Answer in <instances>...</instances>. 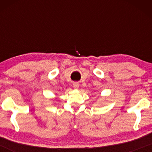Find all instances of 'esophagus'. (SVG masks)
Wrapping results in <instances>:
<instances>
[{"mask_svg":"<svg viewBox=\"0 0 152 152\" xmlns=\"http://www.w3.org/2000/svg\"><path fill=\"white\" fill-rule=\"evenodd\" d=\"M73 86H74V88L77 89V88H78V86H79V84H78L77 82H74V84H73Z\"/></svg>","mask_w":152,"mask_h":152,"instance_id":"obj_1","label":"esophagus"}]
</instances>
